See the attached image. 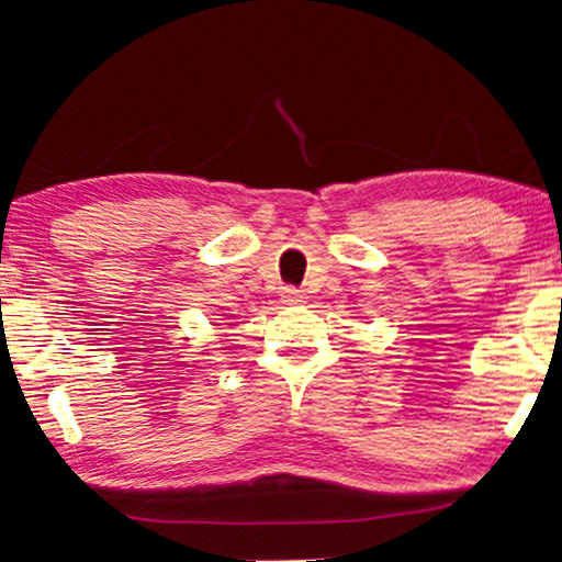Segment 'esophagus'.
<instances>
[{
	"label": "esophagus",
	"mask_w": 562,
	"mask_h": 562,
	"mask_svg": "<svg viewBox=\"0 0 562 562\" xmlns=\"http://www.w3.org/2000/svg\"><path fill=\"white\" fill-rule=\"evenodd\" d=\"M281 302H283V304H289V306H294V304H302V302H304V291H302V289H294V286L283 289V294H281Z\"/></svg>",
	"instance_id": "obj_1"
}]
</instances>
